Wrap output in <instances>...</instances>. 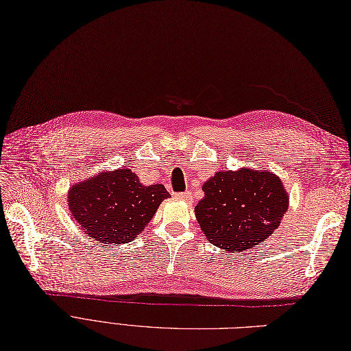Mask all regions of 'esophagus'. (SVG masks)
<instances>
[{
  "mask_svg": "<svg viewBox=\"0 0 351 351\" xmlns=\"http://www.w3.org/2000/svg\"><path fill=\"white\" fill-rule=\"evenodd\" d=\"M176 198H180V199H182V202L191 203V202H193V194H191L190 191H184V193H177V194H176Z\"/></svg>",
  "mask_w": 351,
  "mask_h": 351,
  "instance_id": "1",
  "label": "esophagus"
}]
</instances>
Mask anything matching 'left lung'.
<instances>
[{
    "mask_svg": "<svg viewBox=\"0 0 351 351\" xmlns=\"http://www.w3.org/2000/svg\"><path fill=\"white\" fill-rule=\"evenodd\" d=\"M194 211L208 241L226 252L257 245L271 236L289 208L281 181L267 170L215 173Z\"/></svg>",
    "mask_w": 351,
    "mask_h": 351,
    "instance_id": "left-lung-1",
    "label": "left lung"
}]
</instances>
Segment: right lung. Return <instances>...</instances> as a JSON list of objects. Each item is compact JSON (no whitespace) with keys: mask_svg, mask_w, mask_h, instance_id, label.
Returning <instances> with one entry per match:
<instances>
[{"mask_svg":"<svg viewBox=\"0 0 351 351\" xmlns=\"http://www.w3.org/2000/svg\"><path fill=\"white\" fill-rule=\"evenodd\" d=\"M167 197L170 193L162 184L145 187L124 167L75 184L69 206L88 236L104 244H124L140 234Z\"/></svg>","mask_w":351,"mask_h":351,"instance_id":"1","label":"right lung"}]
</instances>
